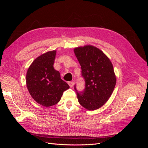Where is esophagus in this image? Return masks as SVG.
<instances>
[{"mask_svg": "<svg viewBox=\"0 0 148 148\" xmlns=\"http://www.w3.org/2000/svg\"><path fill=\"white\" fill-rule=\"evenodd\" d=\"M69 86H70V88H72L73 86V82H69Z\"/></svg>", "mask_w": 148, "mask_h": 148, "instance_id": "esophagus-1", "label": "esophagus"}]
</instances>
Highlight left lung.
<instances>
[{
  "instance_id": "left-lung-1",
  "label": "left lung",
  "mask_w": 148,
  "mask_h": 148,
  "mask_svg": "<svg viewBox=\"0 0 148 148\" xmlns=\"http://www.w3.org/2000/svg\"><path fill=\"white\" fill-rule=\"evenodd\" d=\"M74 53L85 80L84 91L77 92L78 102L89 110L99 109L109 100L115 86L112 64L101 50L91 45L75 47Z\"/></svg>"
}]
</instances>
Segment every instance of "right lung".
Wrapping results in <instances>:
<instances>
[{
	"label": "right lung",
	"instance_id": "obj_1",
	"mask_svg": "<svg viewBox=\"0 0 148 148\" xmlns=\"http://www.w3.org/2000/svg\"><path fill=\"white\" fill-rule=\"evenodd\" d=\"M56 55L54 50L39 56L26 73V83L30 95L38 104L47 107L57 104L64 91L70 88L61 79L59 71L53 68Z\"/></svg>",
	"mask_w": 148,
	"mask_h": 148
}]
</instances>
